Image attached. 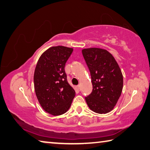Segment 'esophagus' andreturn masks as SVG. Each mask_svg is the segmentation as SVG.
Returning a JSON list of instances; mask_svg holds the SVG:
<instances>
[{
	"instance_id": "esophagus-1",
	"label": "esophagus",
	"mask_w": 150,
	"mask_h": 150,
	"mask_svg": "<svg viewBox=\"0 0 150 150\" xmlns=\"http://www.w3.org/2000/svg\"><path fill=\"white\" fill-rule=\"evenodd\" d=\"M77 88H78V90H80V84H79V85H78V86H77Z\"/></svg>"
}]
</instances>
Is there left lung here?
<instances>
[{
	"label": "left lung",
	"mask_w": 150,
	"mask_h": 150,
	"mask_svg": "<svg viewBox=\"0 0 150 150\" xmlns=\"http://www.w3.org/2000/svg\"><path fill=\"white\" fill-rule=\"evenodd\" d=\"M90 70L92 92L85 99L91 111L99 114L111 111L121 95L123 76L113 56L106 49L88 48L82 50Z\"/></svg>",
	"instance_id": "left-lung-1"
}]
</instances>
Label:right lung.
I'll list each match as a JSON object with an SVG mask.
<instances>
[{
  "label": "right lung",
  "mask_w": 150,
  "mask_h": 150,
  "mask_svg": "<svg viewBox=\"0 0 150 150\" xmlns=\"http://www.w3.org/2000/svg\"><path fill=\"white\" fill-rule=\"evenodd\" d=\"M72 51L67 47H50L39 57L34 72V89L39 103L45 111L54 116L68 111L76 94L64 71Z\"/></svg>",
  "instance_id": "add662e5"
}]
</instances>
